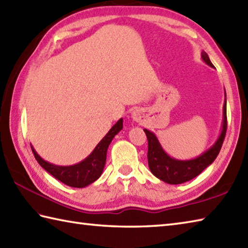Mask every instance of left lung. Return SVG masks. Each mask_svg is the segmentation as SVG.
<instances>
[{"instance_id": "1", "label": "left lung", "mask_w": 248, "mask_h": 248, "mask_svg": "<svg viewBox=\"0 0 248 248\" xmlns=\"http://www.w3.org/2000/svg\"><path fill=\"white\" fill-rule=\"evenodd\" d=\"M202 59L208 66L214 67L205 51L202 53ZM143 130L148 138V164L152 174L166 184H184L199 176L205 168L212 164L219 154L227 132V99H225V104H223L222 128L218 139L208 150L192 160H177V158L170 157L162 148L155 135L148 129Z\"/></svg>"}]
</instances>
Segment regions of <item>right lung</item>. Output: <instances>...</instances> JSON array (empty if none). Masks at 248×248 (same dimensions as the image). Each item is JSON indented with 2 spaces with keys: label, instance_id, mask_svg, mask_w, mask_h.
Returning <instances> with one entry per match:
<instances>
[{
  "label": "right lung",
  "instance_id": "obj_1",
  "mask_svg": "<svg viewBox=\"0 0 248 248\" xmlns=\"http://www.w3.org/2000/svg\"><path fill=\"white\" fill-rule=\"evenodd\" d=\"M122 128L123 119H120L112 126L106 136L100 140V142L97 144L90 155L74 165L59 166L51 164V163L43 160L32 146L31 149L39 164L56 179L69 186H73V188H84V186L93 184L101 176L106 164L107 150H108L109 144Z\"/></svg>",
  "mask_w": 248,
  "mask_h": 248
}]
</instances>
